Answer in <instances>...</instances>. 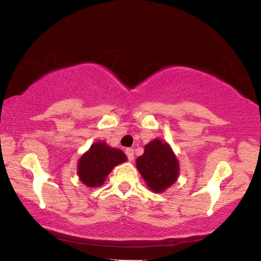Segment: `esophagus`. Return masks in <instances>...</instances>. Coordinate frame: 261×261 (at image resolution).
<instances>
[{
  "label": "esophagus",
  "mask_w": 261,
  "mask_h": 261,
  "mask_svg": "<svg viewBox=\"0 0 261 261\" xmlns=\"http://www.w3.org/2000/svg\"><path fill=\"white\" fill-rule=\"evenodd\" d=\"M125 153H126V157L128 161L134 160V149L133 148H126L125 149Z\"/></svg>",
  "instance_id": "34e87169"
}]
</instances>
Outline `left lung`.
<instances>
[{"mask_svg":"<svg viewBox=\"0 0 261 261\" xmlns=\"http://www.w3.org/2000/svg\"><path fill=\"white\" fill-rule=\"evenodd\" d=\"M136 166L149 189L161 193L175 182L179 163L169 145L153 140L145 146V152L136 160Z\"/></svg>","mask_w":261,"mask_h":261,"instance_id":"1","label":"left lung"}]
</instances>
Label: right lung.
I'll return each instance as SVG.
<instances>
[{
    "instance_id": "obj_1",
    "label": "right lung",
    "mask_w": 261,
    "mask_h": 261,
    "mask_svg": "<svg viewBox=\"0 0 261 261\" xmlns=\"http://www.w3.org/2000/svg\"><path fill=\"white\" fill-rule=\"evenodd\" d=\"M126 161V155L118 148L107 146L106 142H97L79 162V175L87 187H99L107 175L118 164Z\"/></svg>"
}]
</instances>
